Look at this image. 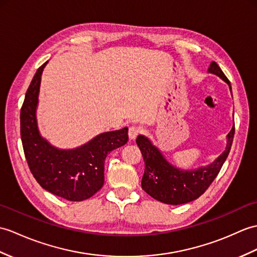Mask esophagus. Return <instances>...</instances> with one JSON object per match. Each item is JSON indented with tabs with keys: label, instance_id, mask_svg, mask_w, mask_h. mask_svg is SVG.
I'll use <instances>...</instances> for the list:
<instances>
[{
	"label": "esophagus",
	"instance_id": "esophagus-1",
	"mask_svg": "<svg viewBox=\"0 0 257 257\" xmlns=\"http://www.w3.org/2000/svg\"><path fill=\"white\" fill-rule=\"evenodd\" d=\"M142 129L139 126H136V124H131L128 130V135L130 139H136L141 134Z\"/></svg>",
	"mask_w": 257,
	"mask_h": 257
}]
</instances>
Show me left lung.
Masks as SVG:
<instances>
[{"label":"left lung","instance_id":"1","mask_svg":"<svg viewBox=\"0 0 257 257\" xmlns=\"http://www.w3.org/2000/svg\"><path fill=\"white\" fill-rule=\"evenodd\" d=\"M209 72L221 77L228 83L231 89L228 77L214 61L210 64ZM234 131L233 124L228 135L225 151L221 156L210 165L196 171H182L174 168L162 157L158 149L151 145L148 138L139 136L136 141L145 161V173L141 182L142 189L154 199L169 205H182L197 199L206 192L221 170L231 150Z\"/></svg>","mask_w":257,"mask_h":257}]
</instances>
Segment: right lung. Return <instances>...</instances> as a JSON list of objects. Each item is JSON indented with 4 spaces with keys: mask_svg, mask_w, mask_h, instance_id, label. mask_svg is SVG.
<instances>
[{
    "mask_svg": "<svg viewBox=\"0 0 257 257\" xmlns=\"http://www.w3.org/2000/svg\"><path fill=\"white\" fill-rule=\"evenodd\" d=\"M38 68L21 109V137L28 168L48 192L70 201L92 197L104 185L105 159L110 151L126 145L128 128L104 133L74 150H59L41 138L36 121V106L41 73Z\"/></svg>",
    "mask_w": 257,
    "mask_h": 257,
    "instance_id": "obj_1",
    "label": "right lung"
}]
</instances>
